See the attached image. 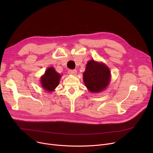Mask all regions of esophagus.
I'll use <instances>...</instances> for the list:
<instances>
[{"mask_svg":"<svg viewBox=\"0 0 153 153\" xmlns=\"http://www.w3.org/2000/svg\"><path fill=\"white\" fill-rule=\"evenodd\" d=\"M68 73L72 75H76L77 74V71L76 69H69L68 70Z\"/></svg>","mask_w":153,"mask_h":153,"instance_id":"34e87169","label":"esophagus"}]
</instances>
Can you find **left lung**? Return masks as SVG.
Returning <instances> with one entry per match:
<instances>
[{
  "label": "left lung",
  "instance_id": "8db88e82",
  "mask_svg": "<svg viewBox=\"0 0 153 153\" xmlns=\"http://www.w3.org/2000/svg\"><path fill=\"white\" fill-rule=\"evenodd\" d=\"M83 79L90 92H100L109 84L110 71L104 64L91 60L87 64Z\"/></svg>",
  "mask_w": 153,
  "mask_h": 153
}]
</instances>
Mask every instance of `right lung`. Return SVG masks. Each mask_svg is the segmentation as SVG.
<instances>
[{"instance_id": "add662e5", "label": "right lung", "mask_w": 153, "mask_h": 153, "mask_svg": "<svg viewBox=\"0 0 153 153\" xmlns=\"http://www.w3.org/2000/svg\"><path fill=\"white\" fill-rule=\"evenodd\" d=\"M61 75L56 72L54 68H48L41 77V83L43 89L47 91H53L59 84Z\"/></svg>"}]
</instances>
